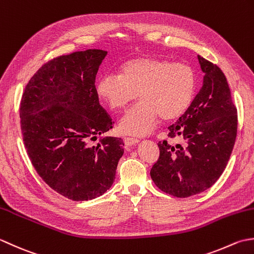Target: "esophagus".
<instances>
[{"instance_id": "obj_1", "label": "esophagus", "mask_w": 254, "mask_h": 254, "mask_svg": "<svg viewBox=\"0 0 254 254\" xmlns=\"http://www.w3.org/2000/svg\"><path fill=\"white\" fill-rule=\"evenodd\" d=\"M139 142V139L137 138H132V137H125L124 138V143L126 144V147H131L137 144Z\"/></svg>"}]
</instances>
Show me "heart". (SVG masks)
I'll use <instances>...</instances> for the list:
<instances>
[{
  "label": "heart",
  "instance_id": "heart-1",
  "mask_svg": "<svg viewBox=\"0 0 254 254\" xmlns=\"http://www.w3.org/2000/svg\"><path fill=\"white\" fill-rule=\"evenodd\" d=\"M196 79L189 64L152 57L125 62L121 74H104L96 86L98 97L113 111L125 108L137 98L118 124L122 133L144 136L153 130L159 117L173 121L182 116L193 101Z\"/></svg>",
  "mask_w": 254,
  "mask_h": 254
}]
</instances>
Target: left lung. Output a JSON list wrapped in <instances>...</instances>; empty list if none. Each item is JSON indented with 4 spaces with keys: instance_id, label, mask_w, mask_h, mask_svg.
Segmentation results:
<instances>
[{
    "instance_id": "obj_1",
    "label": "left lung",
    "mask_w": 254,
    "mask_h": 254,
    "mask_svg": "<svg viewBox=\"0 0 254 254\" xmlns=\"http://www.w3.org/2000/svg\"><path fill=\"white\" fill-rule=\"evenodd\" d=\"M203 86L179 121L169 127L170 138L183 144L160 141V157L150 171L162 192L189 197L209 189L224 172L237 137V108L224 72L197 56Z\"/></svg>"
}]
</instances>
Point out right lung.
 Returning <instances> with one entry per match:
<instances>
[{"label":"right lung","instance_id":"obj_1","mask_svg":"<svg viewBox=\"0 0 254 254\" xmlns=\"http://www.w3.org/2000/svg\"><path fill=\"white\" fill-rule=\"evenodd\" d=\"M106 55L87 49L48 61L29 80L20 102L23 140L35 170L57 193L76 201L110 190L124 154L122 138L89 143L113 128L95 87Z\"/></svg>","mask_w":254,"mask_h":254}]
</instances>
